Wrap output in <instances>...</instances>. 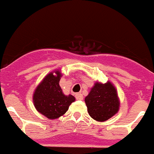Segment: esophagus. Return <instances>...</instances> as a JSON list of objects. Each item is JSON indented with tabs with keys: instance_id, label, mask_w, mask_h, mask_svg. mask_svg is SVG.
Returning <instances> with one entry per match:
<instances>
[{
	"instance_id": "34e87169",
	"label": "esophagus",
	"mask_w": 154,
	"mask_h": 154,
	"mask_svg": "<svg viewBox=\"0 0 154 154\" xmlns=\"http://www.w3.org/2000/svg\"><path fill=\"white\" fill-rule=\"evenodd\" d=\"M75 97H76V99H77V100H82V99H84L83 95L81 94V93H77V94L75 95Z\"/></svg>"
}]
</instances>
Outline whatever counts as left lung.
<instances>
[{"mask_svg": "<svg viewBox=\"0 0 154 154\" xmlns=\"http://www.w3.org/2000/svg\"><path fill=\"white\" fill-rule=\"evenodd\" d=\"M85 100L89 115L95 121H107L119 109L117 91L110 82L95 84Z\"/></svg>", "mask_w": 154, "mask_h": 154, "instance_id": "obj_1", "label": "left lung"}]
</instances>
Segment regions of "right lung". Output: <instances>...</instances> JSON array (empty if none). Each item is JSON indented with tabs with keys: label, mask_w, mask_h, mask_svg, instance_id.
<instances>
[{
	"label": "right lung",
	"mask_w": 154,
	"mask_h": 154,
	"mask_svg": "<svg viewBox=\"0 0 154 154\" xmlns=\"http://www.w3.org/2000/svg\"><path fill=\"white\" fill-rule=\"evenodd\" d=\"M49 73L43 81L37 86L34 95L33 103L36 109L48 119H56L66 113L71 103L75 101L73 95H65L59 86L61 73L55 71Z\"/></svg>",
	"instance_id": "obj_1"
}]
</instances>
